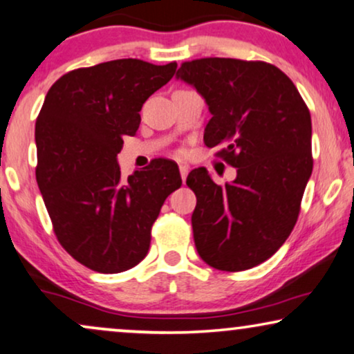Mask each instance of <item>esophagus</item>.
Wrapping results in <instances>:
<instances>
[{"label": "esophagus", "mask_w": 354, "mask_h": 354, "mask_svg": "<svg viewBox=\"0 0 354 354\" xmlns=\"http://www.w3.org/2000/svg\"><path fill=\"white\" fill-rule=\"evenodd\" d=\"M180 173H181V180L186 181L187 173H189V167H187V165H180Z\"/></svg>", "instance_id": "obj_1"}]
</instances>
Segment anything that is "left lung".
Instances as JSON below:
<instances>
[{
  "mask_svg": "<svg viewBox=\"0 0 354 354\" xmlns=\"http://www.w3.org/2000/svg\"><path fill=\"white\" fill-rule=\"evenodd\" d=\"M176 75L209 105L205 145H220L216 157L238 168L223 186L205 168L187 174L197 252L218 270H248L279 251L298 220L313 173L309 108L288 75L266 61L201 58Z\"/></svg>",
  "mask_w": 354,
  "mask_h": 354,
  "instance_id": "1",
  "label": "left lung"
}]
</instances>
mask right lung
<instances>
[{"instance_id": "add662e5", "label": "right lung", "mask_w": 354, "mask_h": 354, "mask_svg": "<svg viewBox=\"0 0 354 354\" xmlns=\"http://www.w3.org/2000/svg\"><path fill=\"white\" fill-rule=\"evenodd\" d=\"M178 64L115 59L69 71L46 93L35 122L37 185L66 252L91 270L120 273L147 256L178 165L155 158L121 178L122 136L139 129L145 100Z\"/></svg>"}]
</instances>
